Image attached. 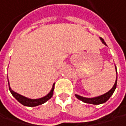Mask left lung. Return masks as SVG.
<instances>
[{"label":"left lung","instance_id":"1","mask_svg":"<svg viewBox=\"0 0 126 126\" xmlns=\"http://www.w3.org/2000/svg\"><path fill=\"white\" fill-rule=\"evenodd\" d=\"M101 42L106 45L107 44L105 43L104 40L102 38H100ZM116 68V66H115ZM116 74H117V77H116V80H115V82L114 84L113 87L112 88L109 90L107 93L101 95H99V96H96V97H93V98H85V97H83V96H81V95H77L75 94V96L80 101L85 102V103H87V104H95V105H98V104H104L105 103L106 101H107L109 100V98L112 96V95L113 94V93L114 92L116 87H117V68H116Z\"/></svg>","mask_w":126,"mask_h":126}]
</instances>
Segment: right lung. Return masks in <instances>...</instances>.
<instances>
[{
  "mask_svg": "<svg viewBox=\"0 0 126 126\" xmlns=\"http://www.w3.org/2000/svg\"><path fill=\"white\" fill-rule=\"evenodd\" d=\"M8 83H9V90L11 92V93L12 94V95L20 103L22 104V105L24 106H26V107H36L38 105H41L42 104H44L46 101H47L49 99H50L52 98V96L53 95V91H54V88H55V83L53 84L52 85V88L51 89V90L49 91V93L42 97V98H37V99H31V98H28L27 97H25L16 92H14V90H12V88H10V85H9V82L8 81Z\"/></svg>",
  "mask_w": 126,
  "mask_h": 126,
  "instance_id": "obj_1",
  "label": "right lung"
}]
</instances>
